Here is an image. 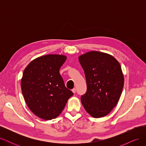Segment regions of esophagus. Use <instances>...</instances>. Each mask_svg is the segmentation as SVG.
Here are the masks:
<instances>
[{"mask_svg":"<svg viewBox=\"0 0 146 146\" xmlns=\"http://www.w3.org/2000/svg\"><path fill=\"white\" fill-rule=\"evenodd\" d=\"M72 91L74 92V94L76 93V88H74V89H72Z\"/></svg>","mask_w":146,"mask_h":146,"instance_id":"1","label":"esophagus"}]
</instances>
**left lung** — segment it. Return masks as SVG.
Here are the masks:
<instances>
[{
    "instance_id": "obj_1",
    "label": "left lung",
    "mask_w": 146,
    "mask_h": 146,
    "mask_svg": "<svg viewBox=\"0 0 146 146\" xmlns=\"http://www.w3.org/2000/svg\"><path fill=\"white\" fill-rule=\"evenodd\" d=\"M85 72L87 90L81 96L86 111L92 117L107 115L117 105L123 86L121 65L105 53L91 51L79 56Z\"/></svg>"
}]
</instances>
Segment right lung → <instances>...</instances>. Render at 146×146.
Here are the masks:
<instances>
[{"label": "right lung", "mask_w": 146, "mask_h": 146, "mask_svg": "<svg viewBox=\"0 0 146 146\" xmlns=\"http://www.w3.org/2000/svg\"><path fill=\"white\" fill-rule=\"evenodd\" d=\"M66 60L64 55L42 56L24 71L21 90L25 102L35 115L45 120L58 116L74 94L65 86L59 72Z\"/></svg>", "instance_id": "add662e5"}]
</instances>
